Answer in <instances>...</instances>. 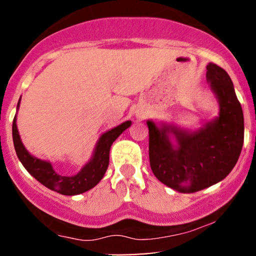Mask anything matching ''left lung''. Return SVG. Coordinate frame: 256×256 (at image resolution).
I'll return each instance as SVG.
<instances>
[{"label": "left lung", "instance_id": "left-lung-1", "mask_svg": "<svg viewBox=\"0 0 256 256\" xmlns=\"http://www.w3.org/2000/svg\"><path fill=\"white\" fill-rule=\"evenodd\" d=\"M206 77L220 104L216 120L192 134L146 122L152 171L161 183L180 192H195L222 180L236 165L244 140L242 107L230 76L210 62ZM170 132L178 138L177 148L169 142Z\"/></svg>", "mask_w": 256, "mask_h": 256}]
</instances>
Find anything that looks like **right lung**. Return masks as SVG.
<instances>
[{"label":"right lung","instance_id":"1","mask_svg":"<svg viewBox=\"0 0 256 256\" xmlns=\"http://www.w3.org/2000/svg\"><path fill=\"white\" fill-rule=\"evenodd\" d=\"M18 107H19V104H18ZM130 125L131 122H125L122 125L116 126V128H112L110 131L102 134L98 146H96L91 161L76 176L58 174V172L54 171L50 162L42 161L28 154L25 146H22V140H20L19 132H18L16 124V116L13 120L12 131H13V142L16 155L25 168L28 170V172L31 176H34L40 183L46 185L50 190L62 194V195L72 196L88 192L101 180L106 171H107L108 164H110V150L112 143Z\"/></svg>","mask_w":256,"mask_h":256}]
</instances>
